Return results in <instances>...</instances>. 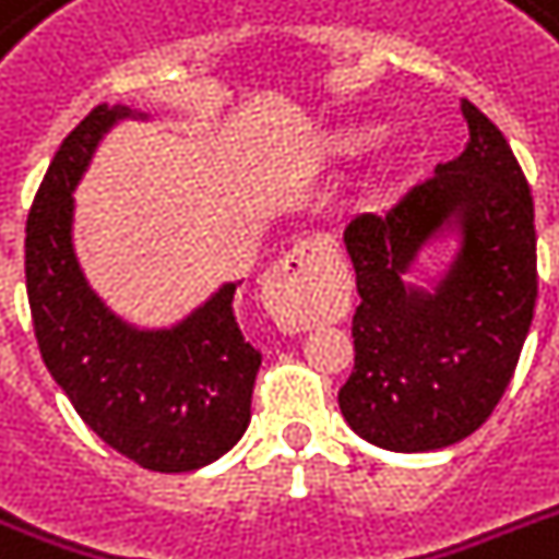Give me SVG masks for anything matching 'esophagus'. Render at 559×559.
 I'll use <instances>...</instances> for the list:
<instances>
[{
    "label": "esophagus",
    "instance_id": "esophagus-1",
    "mask_svg": "<svg viewBox=\"0 0 559 559\" xmlns=\"http://www.w3.org/2000/svg\"><path fill=\"white\" fill-rule=\"evenodd\" d=\"M324 243L319 237L298 240L284 258H281L263 281V296L270 313L284 328H301L310 324L316 310V275L322 266Z\"/></svg>",
    "mask_w": 559,
    "mask_h": 559
}]
</instances>
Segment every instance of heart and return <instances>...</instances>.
Wrapping results in <instances>:
<instances>
[{"label": "heart", "mask_w": 559, "mask_h": 559, "mask_svg": "<svg viewBox=\"0 0 559 559\" xmlns=\"http://www.w3.org/2000/svg\"><path fill=\"white\" fill-rule=\"evenodd\" d=\"M368 142H371V133H368V130H357V133L345 135V139L340 142V147L345 153H354V151H359V147H366Z\"/></svg>", "instance_id": "b5f03b06"}]
</instances>
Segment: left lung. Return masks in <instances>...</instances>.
Segmentation results:
<instances>
[{"instance_id":"8db88e82","label":"left lung","mask_w":559,"mask_h":559,"mask_svg":"<svg viewBox=\"0 0 559 559\" xmlns=\"http://www.w3.org/2000/svg\"><path fill=\"white\" fill-rule=\"evenodd\" d=\"M469 142L382 217L345 228L357 272L348 426L391 452L452 447L485 424L520 362L537 305L534 200L499 127L461 100ZM460 235L432 288L405 284L426 245Z\"/></svg>"}]
</instances>
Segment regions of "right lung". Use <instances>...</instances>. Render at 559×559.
Instances as JSON below:
<instances>
[{
    "label": "right lung",
    "mask_w": 559,
    "mask_h": 559,
    "mask_svg": "<svg viewBox=\"0 0 559 559\" xmlns=\"http://www.w3.org/2000/svg\"><path fill=\"white\" fill-rule=\"evenodd\" d=\"M124 118L100 104L66 135L25 226V287L39 354L74 412L100 441L156 473L217 461L252 417L261 350L243 340L226 281L170 328H135L92 289L74 252V188L100 139Z\"/></svg>",
    "instance_id": "obj_1"
}]
</instances>
